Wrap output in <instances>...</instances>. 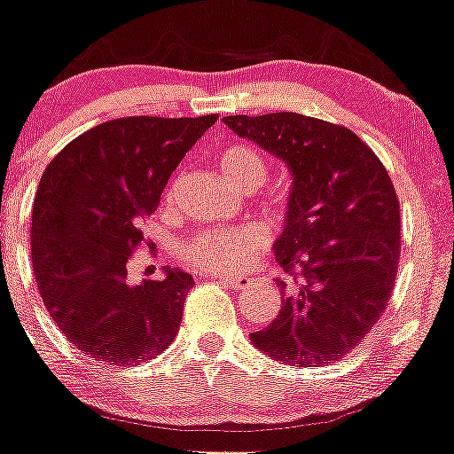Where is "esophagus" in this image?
<instances>
[{
  "label": "esophagus",
  "instance_id": "esophagus-1",
  "mask_svg": "<svg viewBox=\"0 0 454 454\" xmlns=\"http://www.w3.org/2000/svg\"><path fill=\"white\" fill-rule=\"evenodd\" d=\"M217 278L223 283V286L232 287V290H244V287L253 281V278L248 277H232V274H217Z\"/></svg>",
  "mask_w": 454,
  "mask_h": 454
}]
</instances>
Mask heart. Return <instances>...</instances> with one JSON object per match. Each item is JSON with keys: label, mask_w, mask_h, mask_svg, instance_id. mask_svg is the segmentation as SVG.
<instances>
[{"label": "heart", "mask_w": 454, "mask_h": 454, "mask_svg": "<svg viewBox=\"0 0 454 454\" xmlns=\"http://www.w3.org/2000/svg\"><path fill=\"white\" fill-rule=\"evenodd\" d=\"M219 173L228 184L253 191L263 184L268 176V162L259 151L248 145H231L219 155ZM268 235L256 223L237 228H208L182 241L180 256L184 263L198 270H223L235 272L250 259L263 253Z\"/></svg>", "instance_id": "1"}]
</instances>
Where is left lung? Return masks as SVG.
I'll use <instances>...</instances> for the list:
<instances>
[{
  "label": "left lung",
  "instance_id": "1",
  "mask_svg": "<svg viewBox=\"0 0 454 454\" xmlns=\"http://www.w3.org/2000/svg\"><path fill=\"white\" fill-rule=\"evenodd\" d=\"M287 164L292 191L274 256L294 286L281 312L250 333L292 367L349 354L391 301L400 261V201L378 155L342 125L294 112L222 118Z\"/></svg>",
  "mask_w": 454,
  "mask_h": 454
}]
</instances>
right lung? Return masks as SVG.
I'll use <instances>...</instances> for the list:
<instances>
[{
    "mask_svg": "<svg viewBox=\"0 0 454 454\" xmlns=\"http://www.w3.org/2000/svg\"><path fill=\"white\" fill-rule=\"evenodd\" d=\"M215 121L116 118L45 167L32 206V270L45 309L87 358L127 367L176 338L193 277L164 268L160 281L134 286L127 263L171 173Z\"/></svg>",
    "mask_w": 454,
    "mask_h": 454,
    "instance_id": "add662e5",
    "label": "right lung"
}]
</instances>
